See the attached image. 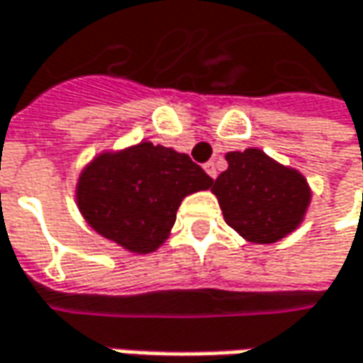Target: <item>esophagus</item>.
Listing matches in <instances>:
<instances>
[{
    "instance_id": "obj_1",
    "label": "esophagus",
    "mask_w": 363,
    "mask_h": 363,
    "mask_svg": "<svg viewBox=\"0 0 363 363\" xmlns=\"http://www.w3.org/2000/svg\"><path fill=\"white\" fill-rule=\"evenodd\" d=\"M203 168H205V172H207L211 179H217V166H215V162H207Z\"/></svg>"
}]
</instances>
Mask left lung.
I'll return each mask as SVG.
<instances>
[{"label": "left lung", "instance_id": "obj_1", "mask_svg": "<svg viewBox=\"0 0 363 363\" xmlns=\"http://www.w3.org/2000/svg\"><path fill=\"white\" fill-rule=\"evenodd\" d=\"M225 160L211 191L229 228L252 244H274L303 223L311 189L298 170L258 148L228 152Z\"/></svg>", "mask_w": 363, "mask_h": 363}]
</instances>
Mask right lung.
Returning a JSON list of instances; mask_svg holds the SVG:
<instances>
[{
    "label": "right lung",
    "instance_id": "1",
    "mask_svg": "<svg viewBox=\"0 0 363 363\" xmlns=\"http://www.w3.org/2000/svg\"><path fill=\"white\" fill-rule=\"evenodd\" d=\"M211 184V177L186 154L140 142L95 156L79 177L77 205L105 240L150 254L166 242L182 199Z\"/></svg>",
    "mask_w": 363,
    "mask_h": 363
}]
</instances>
